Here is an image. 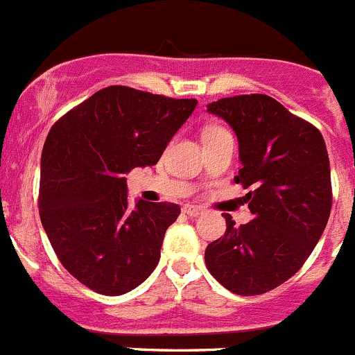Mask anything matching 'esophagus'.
Returning a JSON list of instances; mask_svg holds the SVG:
<instances>
[{"label": "esophagus", "mask_w": 355, "mask_h": 355, "mask_svg": "<svg viewBox=\"0 0 355 355\" xmlns=\"http://www.w3.org/2000/svg\"><path fill=\"white\" fill-rule=\"evenodd\" d=\"M183 211L188 214V216H191V218H197V216H199V214L204 213L202 207H199V206H190V204H187V206H183Z\"/></svg>", "instance_id": "obj_1"}]
</instances>
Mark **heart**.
I'll return each mask as SVG.
<instances>
[{
    "label": "heart",
    "instance_id": "1",
    "mask_svg": "<svg viewBox=\"0 0 355 355\" xmlns=\"http://www.w3.org/2000/svg\"><path fill=\"white\" fill-rule=\"evenodd\" d=\"M218 130H223V128H218V126H213V128H207V130H206V135H207V133L218 132Z\"/></svg>",
    "mask_w": 355,
    "mask_h": 355
}]
</instances>
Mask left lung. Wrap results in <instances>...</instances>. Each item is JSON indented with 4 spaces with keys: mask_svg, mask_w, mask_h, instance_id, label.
<instances>
[{
    "mask_svg": "<svg viewBox=\"0 0 355 355\" xmlns=\"http://www.w3.org/2000/svg\"><path fill=\"white\" fill-rule=\"evenodd\" d=\"M237 135L243 167L234 178L253 214L206 248L211 275L237 295L272 291L303 268L329 220L333 190L326 142L311 123L268 95H237L207 105Z\"/></svg>",
    "mask_w": 355,
    "mask_h": 355,
    "instance_id": "1",
    "label": "left lung"
}]
</instances>
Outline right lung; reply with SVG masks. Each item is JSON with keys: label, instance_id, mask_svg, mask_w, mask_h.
Segmentation results:
<instances>
[{"label": "right lung", "instance_id": "obj_1", "mask_svg": "<svg viewBox=\"0 0 355 355\" xmlns=\"http://www.w3.org/2000/svg\"><path fill=\"white\" fill-rule=\"evenodd\" d=\"M195 98L109 86L58 119L42 151L38 209L58 259L91 291L121 295L160 260L181 207L128 204L125 174L160 160Z\"/></svg>", "mask_w": 355, "mask_h": 355}]
</instances>
